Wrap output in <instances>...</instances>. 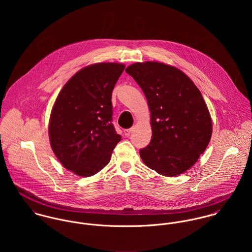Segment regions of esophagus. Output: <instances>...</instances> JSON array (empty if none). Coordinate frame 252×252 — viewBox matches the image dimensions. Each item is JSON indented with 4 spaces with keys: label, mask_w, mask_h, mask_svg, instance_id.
Masks as SVG:
<instances>
[{
    "label": "esophagus",
    "mask_w": 252,
    "mask_h": 252,
    "mask_svg": "<svg viewBox=\"0 0 252 252\" xmlns=\"http://www.w3.org/2000/svg\"><path fill=\"white\" fill-rule=\"evenodd\" d=\"M131 133H132V129H126V130H124V135H125L126 137H129V136L131 135Z\"/></svg>",
    "instance_id": "esophagus-1"
}]
</instances>
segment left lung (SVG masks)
<instances>
[{"mask_svg": "<svg viewBox=\"0 0 252 252\" xmlns=\"http://www.w3.org/2000/svg\"><path fill=\"white\" fill-rule=\"evenodd\" d=\"M125 71L144 91L150 109L152 137L140 149L141 158L162 176H179L211 141L212 118L201 92L184 72L163 63H135Z\"/></svg>", "mask_w": 252, "mask_h": 252, "instance_id": "8db88e82", "label": "left lung"}]
</instances>
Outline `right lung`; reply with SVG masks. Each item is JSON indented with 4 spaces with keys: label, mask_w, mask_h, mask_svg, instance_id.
Instances as JSON below:
<instances>
[{
    "label": "right lung",
    "mask_w": 252,
    "mask_h": 252,
    "mask_svg": "<svg viewBox=\"0 0 252 252\" xmlns=\"http://www.w3.org/2000/svg\"><path fill=\"white\" fill-rule=\"evenodd\" d=\"M125 69L99 63L76 72L64 85L53 106L49 140L61 164L80 177L104 169L121 140L112 124V90Z\"/></svg>",
    "instance_id": "obj_1"
}]
</instances>
